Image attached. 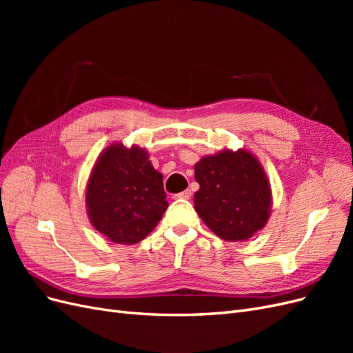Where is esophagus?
Listing matches in <instances>:
<instances>
[{"instance_id": "obj_1", "label": "esophagus", "mask_w": 353, "mask_h": 353, "mask_svg": "<svg viewBox=\"0 0 353 353\" xmlns=\"http://www.w3.org/2000/svg\"><path fill=\"white\" fill-rule=\"evenodd\" d=\"M174 199H175V200H190V199H191V191H190V190H185V191H183V193L174 194Z\"/></svg>"}]
</instances>
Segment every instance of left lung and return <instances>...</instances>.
<instances>
[{
    "label": "left lung",
    "instance_id": "1",
    "mask_svg": "<svg viewBox=\"0 0 353 353\" xmlns=\"http://www.w3.org/2000/svg\"><path fill=\"white\" fill-rule=\"evenodd\" d=\"M200 184L194 209L210 231L225 241H245L261 231L271 215L270 179L250 152L225 148L194 165Z\"/></svg>",
    "mask_w": 353,
    "mask_h": 353
}]
</instances>
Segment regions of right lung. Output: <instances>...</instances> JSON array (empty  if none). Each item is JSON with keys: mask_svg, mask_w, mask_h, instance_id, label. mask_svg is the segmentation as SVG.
Here are the masks:
<instances>
[{"mask_svg": "<svg viewBox=\"0 0 353 353\" xmlns=\"http://www.w3.org/2000/svg\"><path fill=\"white\" fill-rule=\"evenodd\" d=\"M92 227L116 244L145 239L168 209L163 176L145 148L110 144L100 153L85 190Z\"/></svg>", "mask_w": 353, "mask_h": 353, "instance_id": "1", "label": "right lung"}]
</instances>
